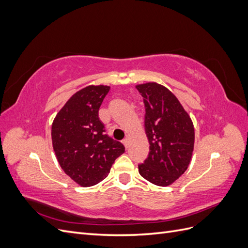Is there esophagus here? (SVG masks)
<instances>
[{
	"instance_id": "34e87169",
	"label": "esophagus",
	"mask_w": 248,
	"mask_h": 248,
	"mask_svg": "<svg viewBox=\"0 0 248 248\" xmlns=\"http://www.w3.org/2000/svg\"><path fill=\"white\" fill-rule=\"evenodd\" d=\"M122 142H123V145L125 146V148H126V149H128V147H129V144H128V139H124V140H122Z\"/></svg>"
}]
</instances>
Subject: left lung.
<instances>
[{"instance_id":"8db88e82","label":"left lung","mask_w":248,"mask_h":248,"mask_svg":"<svg viewBox=\"0 0 248 248\" xmlns=\"http://www.w3.org/2000/svg\"><path fill=\"white\" fill-rule=\"evenodd\" d=\"M145 103V130L150 152L139 164L142 178L169 186L188 168L194 146V127L189 115L170 90L157 82L137 86Z\"/></svg>"}]
</instances>
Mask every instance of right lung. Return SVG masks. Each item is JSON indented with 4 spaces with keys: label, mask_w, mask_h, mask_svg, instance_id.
Listing matches in <instances>:
<instances>
[{
    "label": "right lung",
    "mask_w": 248,
    "mask_h": 248,
    "mask_svg": "<svg viewBox=\"0 0 248 248\" xmlns=\"http://www.w3.org/2000/svg\"><path fill=\"white\" fill-rule=\"evenodd\" d=\"M108 86H88L73 94L51 125V140L60 167L82 187L106 178L124 146L104 133L98 110Z\"/></svg>",
    "instance_id": "obj_1"
}]
</instances>
